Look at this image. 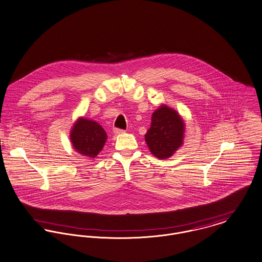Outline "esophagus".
<instances>
[{
	"instance_id": "obj_1",
	"label": "esophagus",
	"mask_w": 262,
	"mask_h": 262,
	"mask_svg": "<svg viewBox=\"0 0 262 262\" xmlns=\"http://www.w3.org/2000/svg\"><path fill=\"white\" fill-rule=\"evenodd\" d=\"M113 132H114V134H115V135H119V134H123L125 131H124V130H122V129L115 128V129L113 130Z\"/></svg>"
}]
</instances>
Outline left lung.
<instances>
[{"label": "left lung", "mask_w": 262, "mask_h": 262, "mask_svg": "<svg viewBox=\"0 0 262 262\" xmlns=\"http://www.w3.org/2000/svg\"><path fill=\"white\" fill-rule=\"evenodd\" d=\"M185 125L172 108L161 105L151 117V126L145 134L150 152L159 159L172 156L183 144Z\"/></svg>", "instance_id": "left-lung-1"}]
</instances>
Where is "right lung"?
I'll use <instances>...</instances> for the list:
<instances>
[{"label": "right lung", "instance_id": "1", "mask_svg": "<svg viewBox=\"0 0 262 262\" xmlns=\"http://www.w3.org/2000/svg\"><path fill=\"white\" fill-rule=\"evenodd\" d=\"M72 145L81 155L95 158L104 147L107 134L96 121L79 118L75 122L70 132Z\"/></svg>", "mask_w": 262, "mask_h": 262}]
</instances>
